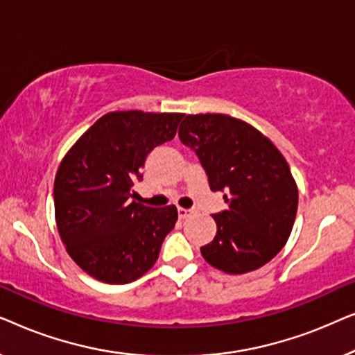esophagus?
I'll return each mask as SVG.
<instances>
[{
    "mask_svg": "<svg viewBox=\"0 0 355 355\" xmlns=\"http://www.w3.org/2000/svg\"><path fill=\"white\" fill-rule=\"evenodd\" d=\"M193 213L192 208H178V215L181 220H187L189 216H191Z\"/></svg>",
    "mask_w": 355,
    "mask_h": 355,
    "instance_id": "1",
    "label": "esophagus"
}]
</instances>
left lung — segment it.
Returning <instances> with one entry per match:
<instances>
[{"instance_id":"left-lung-1","label":"left lung","mask_w":355,"mask_h":355,"mask_svg":"<svg viewBox=\"0 0 355 355\" xmlns=\"http://www.w3.org/2000/svg\"><path fill=\"white\" fill-rule=\"evenodd\" d=\"M181 142L196 152L211 191L225 192L216 236L200 247L208 263L231 275L257 270L283 249L293 231L299 192L279 150L244 121L187 114Z\"/></svg>"}]
</instances>
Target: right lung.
Instances as JSON below:
<instances>
[{
    "instance_id": "right-lung-1",
    "label": "right lung",
    "mask_w": 355,
    "mask_h": 355,
    "mask_svg": "<svg viewBox=\"0 0 355 355\" xmlns=\"http://www.w3.org/2000/svg\"><path fill=\"white\" fill-rule=\"evenodd\" d=\"M184 114L113 111L77 140L55 179L56 225L67 254L85 273L128 284L157 261L178 221L174 205L132 200L150 152L174 139Z\"/></svg>"
}]
</instances>
